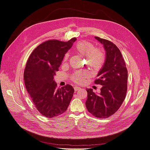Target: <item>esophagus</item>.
Here are the masks:
<instances>
[{"label": "esophagus", "instance_id": "obj_1", "mask_svg": "<svg viewBox=\"0 0 150 150\" xmlns=\"http://www.w3.org/2000/svg\"><path fill=\"white\" fill-rule=\"evenodd\" d=\"M74 91H77L79 90V89H81V88H80V87H79V86H74Z\"/></svg>", "mask_w": 150, "mask_h": 150}]
</instances>
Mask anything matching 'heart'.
I'll list each match as a JSON object with an SVG mask.
<instances>
[{
  "mask_svg": "<svg viewBox=\"0 0 150 150\" xmlns=\"http://www.w3.org/2000/svg\"><path fill=\"white\" fill-rule=\"evenodd\" d=\"M76 52L83 56H86V61L89 66L94 70H98L102 67L105 59L103 50L100 48H95L94 45L87 41H80L74 46ZM69 58V54H66L63 61L66 62ZM89 76V72L86 71H77L71 76V80L77 84L83 83Z\"/></svg>",
  "mask_w": 150,
  "mask_h": 150,
  "instance_id": "1",
  "label": "heart"
}]
</instances>
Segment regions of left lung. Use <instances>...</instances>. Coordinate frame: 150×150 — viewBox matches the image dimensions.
I'll use <instances>...</instances> for the list:
<instances>
[{
    "label": "left lung",
    "instance_id": "left-lung-1",
    "mask_svg": "<svg viewBox=\"0 0 150 150\" xmlns=\"http://www.w3.org/2000/svg\"><path fill=\"white\" fill-rule=\"evenodd\" d=\"M103 44L106 60L99 72L94 84L102 86L101 93L96 94L92 89H86L88 111L98 118H107L119 110L126 98L128 71L120 50L110 40L95 37Z\"/></svg>",
    "mask_w": 150,
    "mask_h": 150
}]
</instances>
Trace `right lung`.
Masks as SVG:
<instances>
[{
    "instance_id": "add662e5",
    "label": "right lung",
    "mask_w": 150,
    "mask_h": 150,
    "mask_svg": "<svg viewBox=\"0 0 150 150\" xmlns=\"http://www.w3.org/2000/svg\"><path fill=\"white\" fill-rule=\"evenodd\" d=\"M76 39L45 41L35 48L27 61L24 72L27 91L38 111L49 118L64 113L73 96L72 86L66 84L57 88L53 79L65 54Z\"/></svg>"
}]
</instances>
